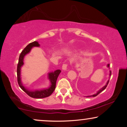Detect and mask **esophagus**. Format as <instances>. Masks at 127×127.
Instances as JSON below:
<instances>
[{
    "mask_svg": "<svg viewBox=\"0 0 127 127\" xmlns=\"http://www.w3.org/2000/svg\"><path fill=\"white\" fill-rule=\"evenodd\" d=\"M67 64H63V65H62V70H66V69H67Z\"/></svg>",
    "mask_w": 127,
    "mask_h": 127,
    "instance_id": "obj_1",
    "label": "esophagus"
}]
</instances>
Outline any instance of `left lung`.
<instances>
[{
	"label": "left lung",
	"instance_id": "1",
	"mask_svg": "<svg viewBox=\"0 0 127 127\" xmlns=\"http://www.w3.org/2000/svg\"><path fill=\"white\" fill-rule=\"evenodd\" d=\"M107 66L108 67H109V64H107ZM110 75H111V71H110ZM109 80L108 81H107V83H106V84L105 86H103V87H102V88H101V89H100L99 90V91H98V92H97V93H96V94H94L93 95H92V96H88V97H89V96H96V95H98L99 94L101 93V92H102V91H103V90H105L106 88V87H107V84H108V83H109Z\"/></svg>",
	"mask_w": 127,
	"mask_h": 127
}]
</instances>
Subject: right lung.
<instances>
[{
  "instance_id": "add662e5",
  "label": "right lung",
  "mask_w": 127,
  "mask_h": 127,
  "mask_svg": "<svg viewBox=\"0 0 127 127\" xmlns=\"http://www.w3.org/2000/svg\"><path fill=\"white\" fill-rule=\"evenodd\" d=\"M40 44L37 41H33V42L29 43L26 47L24 48L23 51L21 52V54L20 55V57H19L18 60V64L17 65V81H18V83L19 86L20 88L27 93L29 96L32 97L33 98H46V97L49 96L50 95L52 94L54 91L55 86H56V81L58 78L59 74L61 71L60 70H56L54 72H50L48 73V79L50 80V83H51V85H50V87L48 88H45V89L43 90H36L34 91H30V90H28L25 87H24L22 84L21 79V67L23 66L24 64V57L27 54L30 53L31 50L33 47H39Z\"/></svg>"
}]
</instances>
